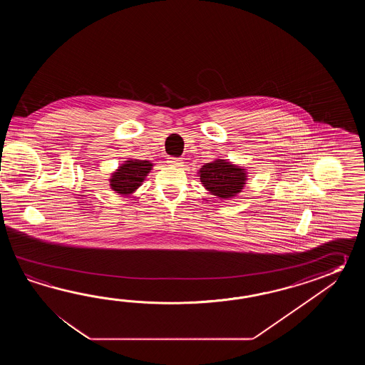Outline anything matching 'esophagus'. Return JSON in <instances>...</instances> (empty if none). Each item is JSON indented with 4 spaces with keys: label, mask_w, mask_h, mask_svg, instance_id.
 <instances>
[{
    "label": "esophagus",
    "mask_w": 365,
    "mask_h": 365,
    "mask_svg": "<svg viewBox=\"0 0 365 365\" xmlns=\"http://www.w3.org/2000/svg\"><path fill=\"white\" fill-rule=\"evenodd\" d=\"M168 162H170L172 165H180V164L182 163V159H181V158H176V156H170V158H168Z\"/></svg>",
    "instance_id": "34e87169"
}]
</instances>
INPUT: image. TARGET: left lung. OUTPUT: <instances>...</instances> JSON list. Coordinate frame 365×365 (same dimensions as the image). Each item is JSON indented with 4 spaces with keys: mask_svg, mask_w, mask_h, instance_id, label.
I'll return each instance as SVG.
<instances>
[{
    "mask_svg": "<svg viewBox=\"0 0 365 365\" xmlns=\"http://www.w3.org/2000/svg\"><path fill=\"white\" fill-rule=\"evenodd\" d=\"M202 184L212 195L231 198L241 192L245 184V171L225 160L205 164L200 170Z\"/></svg>",
    "mask_w": 365,
    "mask_h": 365,
    "instance_id": "left-lung-1",
    "label": "left lung"
}]
</instances>
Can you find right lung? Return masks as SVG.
<instances>
[{
    "label": "right lung",
    "mask_w": 365,
    "mask_h": 365,
    "mask_svg": "<svg viewBox=\"0 0 365 365\" xmlns=\"http://www.w3.org/2000/svg\"><path fill=\"white\" fill-rule=\"evenodd\" d=\"M153 164L142 160H128L123 164L110 179V186L117 193L129 194L134 192L148 176Z\"/></svg>",
    "instance_id": "add662e5"
}]
</instances>
